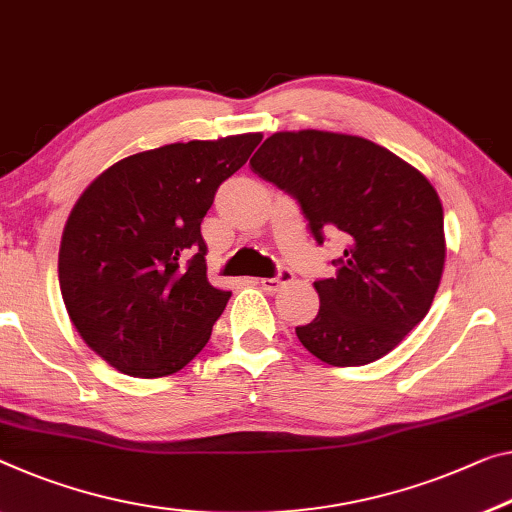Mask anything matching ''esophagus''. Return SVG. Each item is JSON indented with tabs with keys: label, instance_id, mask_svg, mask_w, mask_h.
<instances>
[{
	"label": "esophagus",
	"instance_id": "esophagus-1",
	"mask_svg": "<svg viewBox=\"0 0 512 512\" xmlns=\"http://www.w3.org/2000/svg\"><path fill=\"white\" fill-rule=\"evenodd\" d=\"M293 281V272L290 270H279L277 277L272 279H258V286H261L265 293H277L279 288L286 286V283Z\"/></svg>",
	"mask_w": 512,
	"mask_h": 512
}]
</instances>
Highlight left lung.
<instances>
[{
  "mask_svg": "<svg viewBox=\"0 0 512 512\" xmlns=\"http://www.w3.org/2000/svg\"><path fill=\"white\" fill-rule=\"evenodd\" d=\"M249 167L297 199L322 245L341 231L336 277L313 283L320 311L295 327L329 366H364L391 352L426 318L446 261L435 187L384 146L325 130L274 132Z\"/></svg>",
  "mask_w": 512,
  "mask_h": 512,
  "instance_id": "obj_1",
  "label": "left lung"
}]
</instances>
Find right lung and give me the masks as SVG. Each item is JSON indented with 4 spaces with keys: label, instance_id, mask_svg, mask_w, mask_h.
<instances>
[{
    "label": "right lung",
    "instance_id": "right-lung-1",
    "mask_svg": "<svg viewBox=\"0 0 512 512\" xmlns=\"http://www.w3.org/2000/svg\"><path fill=\"white\" fill-rule=\"evenodd\" d=\"M261 132L125 157L86 187L59 249V286L82 341L116 371L164 377L206 348L229 290L210 286L201 222Z\"/></svg>",
    "mask_w": 512,
    "mask_h": 512
}]
</instances>
